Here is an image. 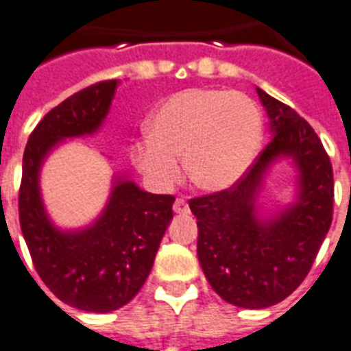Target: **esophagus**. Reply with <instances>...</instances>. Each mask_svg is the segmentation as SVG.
Listing matches in <instances>:
<instances>
[{
  "instance_id": "obj_1",
  "label": "esophagus",
  "mask_w": 351,
  "mask_h": 351,
  "mask_svg": "<svg viewBox=\"0 0 351 351\" xmlns=\"http://www.w3.org/2000/svg\"><path fill=\"white\" fill-rule=\"evenodd\" d=\"M173 210H175V213L186 215L187 211H189V206H187V202L184 199H176L175 204H173Z\"/></svg>"
}]
</instances>
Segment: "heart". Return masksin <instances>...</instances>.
<instances>
[{
	"instance_id": "b5f03b06",
	"label": "heart",
	"mask_w": 351,
	"mask_h": 351,
	"mask_svg": "<svg viewBox=\"0 0 351 351\" xmlns=\"http://www.w3.org/2000/svg\"><path fill=\"white\" fill-rule=\"evenodd\" d=\"M147 132L130 154L152 186H173L184 156L189 180L215 193L235 186L252 167L263 140V117L245 93L189 88L158 106Z\"/></svg>"
}]
</instances>
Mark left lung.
Instances as JSON below:
<instances>
[{
  "label": "left lung",
  "instance_id": "8db88e82",
  "mask_svg": "<svg viewBox=\"0 0 351 351\" xmlns=\"http://www.w3.org/2000/svg\"><path fill=\"white\" fill-rule=\"evenodd\" d=\"M272 140L247 175L219 193L189 200L197 217V256L213 291L232 306L263 309L298 287L331 226L333 169L311 125L256 88ZM280 159L297 169L295 200L274 214L258 204L264 178Z\"/></svg>",
  "mask_w": 351,
  "mask_h": 351
}]
</instances>
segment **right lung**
I'll return each mask as SVG.
<instances>
[{"label":"right lung","instance_id":"right-lung-1","mask_svg":"<svg viewBox=\"0 0 351 351\" xmlns=\"http://www.w3.org/2000/svg\"><path fill=\"white\" fill-rule=\"evenodd\" d=\"M117 86L119 80H103L62 101L36 125L23 152L18 206L34 269L58 300L88 313L116 311L132 300L173 219L175 197L143 191L117 173L104 210L88 226L62 230L47 215L40 191L45 158L66 140L97 132Z\"/></svg>","mask_w":351,"mask_h":351}]
</instances>
